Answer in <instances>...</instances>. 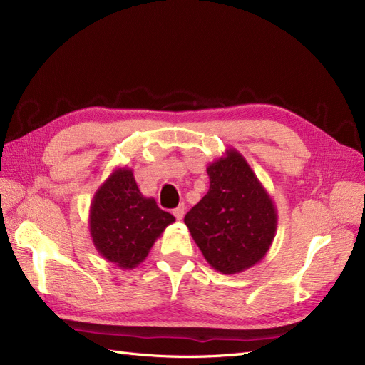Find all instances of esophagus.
<instances>
[{
    "label": "esophagus",
    "instance_id": "obj_1",
    "mask_svg": "<svg viewBox=\"0 0 365 365\" xmlns=\"http://www.w3.org/2000/svg\"><path fill=\"white\" fill-rule=\"evenodd\" d=\"M173 216L178 219V220H181L182 217H184V205H180V207H176L175 210H173Z\"/></svg>",
    "mask_w": 365,
    "mask_h": 365
}]
</instances>
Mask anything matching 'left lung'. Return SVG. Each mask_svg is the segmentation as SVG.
<instances>
[{
    "instance_id": "1",
    "label": "left lung",
    "mask_w": 365,
    "mask_h": 365,
    "mask_svg": "<svg viewBox=\"0 0 365 365\" xmlns=\"http://www.w3.org/2000/svg\"><path fill=\"white\" fill-rule=\"evenodd\" d=\"M207 173L210 189L184 222L210 267L237 274L268 252L277 230V210L236 149H227L224 157L208 164Z\"/></svg>"
}]
</instances>
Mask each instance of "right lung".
Here are the masks:
<instances>
[{
  "label": "right lung",
  "instance_id": "add662e5",
  "mask_svg": "<svg viewBox=\"0 0 365 365\" xmlns=\"http://www.w3.org/2000/svg\"><path fill=\"white\" fill-rule=\"evenodd\" d=\"M90 235L98 254L121 269L137 268L175 217L143 196L129 168H117L90 207Z\"/></svg>",
  "mask_w": 365,
  "mask_h": 365
}]
</instances>
